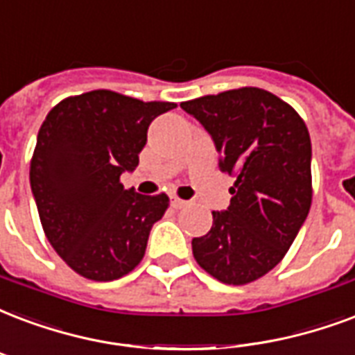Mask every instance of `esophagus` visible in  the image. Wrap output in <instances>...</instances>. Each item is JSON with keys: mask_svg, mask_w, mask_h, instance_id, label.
Wrapping results in <instances>:
<instances>
[{"mask_svg": "<svg viewBox=\"0 0 355 355\" xmlns=\"http://www.w3.org/2000/svg\"><path fill=\"white\" fill-rule=\"evenodd\" d=\"M189 201H184V199H178V197H173L171 199V207L177 208V210H180V208L188 207Z\"/></svg>", "mask_w": 355, "mask_h": 355, "instance_id": "esophagus-1", "label": "esophagus"}]
</instances>
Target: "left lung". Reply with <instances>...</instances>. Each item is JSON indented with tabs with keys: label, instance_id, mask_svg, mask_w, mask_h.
I'll return each mask as SVG.
<instances>
[{
	"label": "left lung",
	"instance_id": "obj_1",
	"mask_svg": "<svg viewBox=\"0 0 355 355\" xmlns=\"http://www.w3.org/2000/svg\"><path fill=\"white\" fill-rule=\"evenodd\" d=\"M212 135L234 175L231 205L191 240L197 264L225 285H248L281 262L309 214L311 137L296 110L259 87L180 104Z\"/></svg>",
	"mask_w": 355,
	"mask_h": 355
}]
</instances>
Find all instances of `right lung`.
Instances as JSON below:
<instances>
[{
    "label": "right lung",
    "instance_id": "1",
    "mask_svg": "<svg viewBox=\"0 0 355 355\" xmlns=\"http://www.w3.org/2000/svg\"><path fill=\"white\" fill-rule=\"evenodd\" d=\"M173 107L98 89L46 115L29 182L48 242L76 274L113 281L141 262L169 197L124 189L121 175L137 167L148 126Z\"/></svg>",
    "mask_w": 355,
    "mask_h": 355
}]
</instances>
